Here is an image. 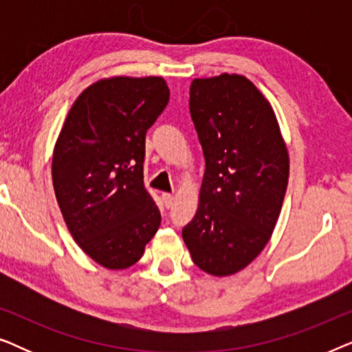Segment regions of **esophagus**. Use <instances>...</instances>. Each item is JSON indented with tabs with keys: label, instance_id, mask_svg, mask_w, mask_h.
<instances>
[{
	"label": "esophagus",
	"instance_id": "obj_1",
	"mask_svg": "<svg viewBox=\"0 0 352 352\" xmlns=\"http://www.w3.org/2000/svg\"><path fill=\"white\" fill-rule=\"evenodd\" d=\"M162 199H163V204H165L166 208H171L173 204H175V195H171V194H163Z\"/></svg>",
	"mask_w": 352,
	"mask_h": 352
}]
</instances>
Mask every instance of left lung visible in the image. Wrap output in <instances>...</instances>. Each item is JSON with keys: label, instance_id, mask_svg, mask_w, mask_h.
<instances>
[{"label": "left lung", "instance_id": "obj_1", "mask_svg": "<svg viewBox=\"0 0 352 352\" xmlns=\"http://www.w3.org/2000/svg\"><path fill=\"white\" fill-rule=\"evenodd\" d=\"M189 107L205 175L182 239L201 271L232 276L271 239L288 184V151L271 104L243 75L195 78Z\"/></svg>", "mask_w": 352, "mask_h": 352}]
</instances>
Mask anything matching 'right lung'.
I'll return each instance as SVG.
<instances>
[{
	"label": "right lung",
	"instance_id": "add662e5",
	"mask_svg": "<svg viewBox=\"0 0 352 352\" xmlns=\"http://www.w3.org/2000/svg\"><path fill=\"white\" fill-rule=\"evenodd\" d=\"M170 100L162 76H113L78 96L52 155V184L72 237L107 269L138 263L162 216L144 186L146 133Z\"/></svg>",
	"mask_w": 352,
	"mask_h": 352
}]
</instances>
